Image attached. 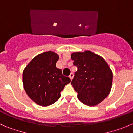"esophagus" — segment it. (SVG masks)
I'll use <instances>...</instances> for the list:
<instances>
[{
    "label": "esophagus",
    "mask_w": 133,
    "mask_h": 133,
    "mask_svg": "<svg viewBox=\"0 0 133 133\" xmlns=\"http://www.w3.org/2000/svg\"><path fill=\"white\" fill-rule=\"evenodd\" d=\"M69 77H70V80H72V78H73V77H74V74L70 73V75H69Z\"/></svg>",
    "instance_id": "34e87169"
}]
</instances>
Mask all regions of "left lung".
<instances>
[{
  "instance_id": "obj_1",
  "label": "left lung",
  "mask_w": 133,
  "mask_h": 133,
  "mask_svg": "<svg viewBox=\"0 0 133 133\" xmlns=\"http://www.w3.org/2000/svg\"><path fill=\"white\" fill-rule=\"evenodd\" d=\"M71 59L78 68L71 82L77 97L86 105L96 106L110 93L112 70L103 57L89 50L73 52Z\"/></svg>"
}]
</instances>
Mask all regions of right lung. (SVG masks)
Listing matches in <instances>:
<instances>
[{"label":"right lung","mask_w":133,"mask_h":133,"mask_svg":"<svg viewBox=\"0 0 133 133\" xmlns=\"http://www.w3.org/2000/svg\"><path fill=\"white\" fill-rule=\"evenodd\" d=\"M59 58L52 51L36 56L23 70L24 89L29 97L40 106L55 103L61 97V92L70 82L62 70L56 67Z\"/></svg>","instance_id":"1"}]
</instances>
